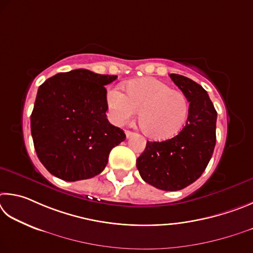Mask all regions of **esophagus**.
Wrapping results in <instances>:
<instances>
[{"mask_svg":"<svg viewBox=\"0 0 253 253\" xmlns=\"http://www.w3.org/2000/svg\"><path fill=\"white\" fill-rule=\"evenodd\" d=\"M126 138L129 139V138H131L132 135H134V133L132 131H129V130H126Z\"/></svg>","mask_w":253,"mask_h":253,"instance_id":"1","label":"esophagus"}]
</instances>
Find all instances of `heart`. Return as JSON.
<instances>
[{
    "instance_id": "b5f03b06",
    "label": "heart",
    "mask_w": 253,
    "mask_h": 253,
    "mask_svg": "<svg viewBox=\"0 0 253 253\" xmlns=\"http://www.w3.org/2000/svg\"><path fill=\"white\" fill-rule=\"evenodd\" d=\"M111 119L122 126L130 122L138 111L139 126L153 140H168L182 130L189 115V100L182 91L154 78L132 80L126 94L111 88L106 94Z\"/></svg>"
}]
</instances>
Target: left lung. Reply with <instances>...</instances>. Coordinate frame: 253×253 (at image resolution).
Wrapping results in <instances>:
<instances>
[{
	"mask_svg": "<svg viewBox=\"0 0 253 253\" xmlns=\"http://www.w3.org/2000/svg\"><path fill=\"white\" fill-rule=\"evenodd\" d=\"M190 102L185 126L172 139L147 142L136 159L145 182L165 191H178L200 178L215 147L216 111L200 84L180 74H170Z\"/></svg>",
	"mask_w": 253,
	"mask_h": 253,
	"instance_id": "obj_1",
	"label": "left lung"
}]
</instances>
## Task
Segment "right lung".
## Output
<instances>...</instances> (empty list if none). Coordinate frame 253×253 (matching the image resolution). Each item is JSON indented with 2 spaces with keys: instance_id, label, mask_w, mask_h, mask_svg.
I'll list each match as a JSON object with an SVG mask.
<instances>
[{
  "instance_id": "obj_1",
  "label": "right lung",
  "mask_w": 253,
  "mask_h": 253,
  "mask_svg": "<svg viewBox=\"0 0 253 253\" xmlns=\"http://www.w3.org/2000/svg\"><path fill=\"white\" fill-rule=\"evenodd\" d=\"M117 78L78 69L40 85L31 133L39 160L51 174L64 181L93 178L104 170L111 150L126 140L105 114L104 85Z\"/></svg>"
}]
</instances>
